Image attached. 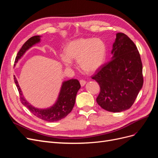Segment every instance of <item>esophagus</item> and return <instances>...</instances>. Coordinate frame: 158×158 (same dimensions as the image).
Returning a JSON list of instances; mask_svg holds the SVG:
<instances>
[{
	"label": "esophagus",
	"mask_w": 158,
	"mask_h": 158,
	"mask_svg": "<svg viewBox=\"0 0 158 158\" xmlns=\"http://www.w3.org/2000/svg\"><path fill=\"white\" fill-rule=\"evenodd\" d=\"M80 84H81V85H82V86H84V85H85V83H86V81H85V80L82 79V80H80Z\"/></svg>",
	"instance_id": "obj_1"
}]
</instances>
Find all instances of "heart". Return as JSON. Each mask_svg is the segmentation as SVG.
Here are the masks:
<instances>
[{
    "instance_id": "heart-1",
    "label": "heart",
    "mask_w": 158,
    "mask_h": 158,
    "mask_svg": "<svg viewBox=\"0 0 158 158\" xmlns=\"http://www.w3.org/2000/svg\"><path fill=\"white\" fill-rule=\"evenodd\" d=\"M106 46L99 39L80 38L70 42L64 49L65 55L60 56L66 67L77 60L79 67L85 73H92L103 64L106 58Z\"/></svg>"
}]
</instances>
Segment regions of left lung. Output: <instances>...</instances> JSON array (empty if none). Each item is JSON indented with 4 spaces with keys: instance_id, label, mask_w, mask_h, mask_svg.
<instances>
[{
    "instance_id": "8db88e82",
    "label": "left lung",
    "mask_w": 158,
    "mask_h": 158,
    "mask_svg": "<svg viewBox=\"0 0 158 158\" xmlns=\"http://www.w3.org/2000/svg\"><path fill=\"white\" fill-rule=\"evenodd\" d=\"M116 36L112 59L92 76L100 86L98 104L114 113L132 107L144 82L142 60L135 43L123 33Z\"/></svg>"
}]
</instances>
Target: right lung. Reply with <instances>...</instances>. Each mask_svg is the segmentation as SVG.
<instances>
[{
	"label": "right lung",
	"mask_w": 158,
	"mask_h": 158,
	"mask_svg": "<svg viewBox=\"0 0 158 158\" xmlns=\"http://www.w3.org/2000/svg\"><path fill=\"white\" fill-rule=\"evenodd\" d=\"M40 41V38L39 35L30 37L29 40L25 42L20 50L18 51L14 63H17L18 60L20 59V57L30 47ZM14 82H15L19 94H20V101L23 106L29 109L33 115L42 119V120L48 122L59 121L68 115L74 107L76 94H77L78 91L81 87L79 81L77 79H70L64 82L63 85H62L58 100L54 106L49 109H40L31 106L23 98L22 91L20 88L19 87L18 81L15 76H14Z\"/></svg>",
	"instance_id": "obj_1"
}]
</instances>
